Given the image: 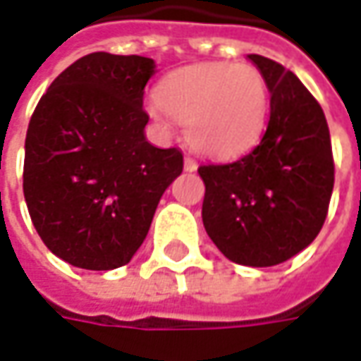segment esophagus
<instances>
[{"label": "esophagus", "instance_id": "34e87169", "mask_svg": "<svg viewBox=\"0 0 361 361\" xmlns=\"http://www.w3.org/2000/svg\"><path fill=\"white\" fill-rule=\"evenodd\" d=\"M183 170L185 171H195L197 170V161L190 158V156H185V160H183Z\"/></svg>", "mask_w": 361, "mask_h": 361}]
</instances>
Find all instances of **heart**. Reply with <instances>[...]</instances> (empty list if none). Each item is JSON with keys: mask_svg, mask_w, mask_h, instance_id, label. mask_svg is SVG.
Returning <instances> with one entry per match:
<instances>
[{"mask_svg": "<svg viewBox=\"0 0 361 361\" xmlns=\"http://www.w3.org/2000/svg\"><path fill=\"white\" fill-rule=\"evenodd\" d=\"M269 85L249 63H200L161 80L149 112L185 126V138L200 154L229 160L251 149L269 114Z\"/></svg>", "mask_w": 361, "mask_h": 361, "instance_id": "heart-1", "label": "heart"}]
</instances>
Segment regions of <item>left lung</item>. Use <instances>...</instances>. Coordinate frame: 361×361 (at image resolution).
I'll return each mask as SVG.
<instances>
[{
	"label": "left lung",
	"mask_w": 361,
	"mask_h": 361,
	"mask_svg": "<svg viewBox=\"0 0 361 361\" xmlns=\"http://www.w3.org/2000/svg\"><path fill=\"white\" fill-rule=\"evenodd\" d=\"M271 90L261 142L239 160L200 166L201 217L217 249L237 264L273 267L320 233L334 190V156L322 106L273 59L249 55Z\"/></svg>",
	"instance_id": "left-lung-1"
}]
</instances>
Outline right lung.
I'll list each match as a JSON object with an SVG mask.
<instances>
[{
    "mask_svg": "<svg viewBox=\"0 0 361 361\" xmlns=\"http://www.w3.org/2000/svg\"><path fill=\"white\" fill-rule=\"evenodd\" d=\"M154 68L140 55H85L51 82L31 116L27 209L47 249L73 267L130 263L161 193L183 170L180 149L156 148L144 136Z\"/></svg>",
    "mask_w": 361,
    "mask_h": 361,
    "instance_id": "obj_1",
    "label": "right lung"
}]
</instances>
